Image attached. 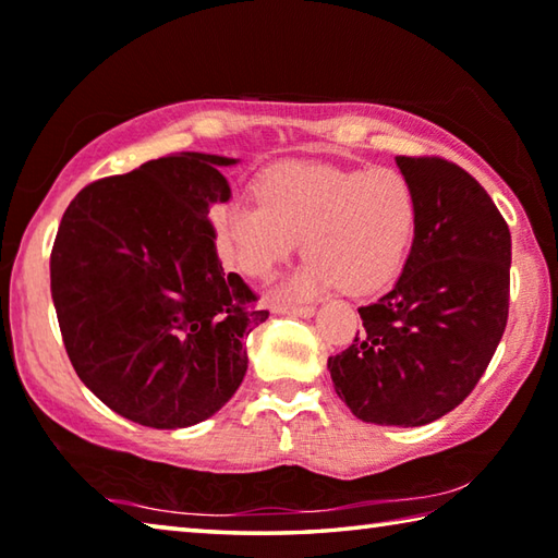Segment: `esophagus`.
<instances>
[{
	"label": "esophagus",
	"instance_id": "34e87169",
	"mask_svg": "<svg viewBox=\"0 0 558 558\" xmlns=\"http://www.w3.org/2000/svg\"><path fill=\"white\" fill-rule=\"evenodd\" d=\"M274 314H281V316H296V318H306V316H314L316 308L308 306V304H274Z\"/></svg>",
	"mask_w": 558,
	"mask_h": 558
}]
</instances>
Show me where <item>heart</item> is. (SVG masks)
<instances>
[{
    "label": "heart",
    "instance_id": "heart-1",
    "mask_svg": "<svg viewBox=\"0 0 558 558\" xmlns=\"http://www.w3.org/2000/svg\"><path fill=\"white\" fill-rule=\"evenodd\" d=\"M257 195L219 209L217 244L246 277L271 279L301 236L308 259L277 296H314L336 281L349 294H373L398 277L415 240V193L390 168L279 162Z\"/></svg>",
    "mask_w": 558,
    "mask_h": 558
}]
</instances>
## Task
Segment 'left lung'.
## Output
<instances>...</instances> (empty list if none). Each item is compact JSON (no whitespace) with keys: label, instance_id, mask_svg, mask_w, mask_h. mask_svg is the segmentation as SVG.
I'll return each instance as SVG.
<instances>
[{"label":"left lung","instance_id":"1","mask_svg":"<svg viewBox=\"0 0 558 558\" xmlns=\"http://www.w3.org/2000/svg\"><path fill=\"white\" fill-rule=\"evenodd\" d=\"M417 230L396 287L361 306L363 331L328 359L333 388L363 423L417 427L470 396L509 316L511 236L487 190L442 158H396Z\"/></svg>","mask_w":558,"mask_h":558}]
</instances>
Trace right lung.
Listing matches in <instances>:
<instances>
[{"label": "right lung", "instance_id": "right-lung-1", "mask_svg": "<svg viewBox=\"0 0 558 558\" xmlns=\"http://www.w3.org/2000/svg\"><path fill=\"white\" fill-rule=\"evenodd\" d=\"M234 158L178 153L86 185L61 217L51 299L76 376L113 413L158 430L215 415L269 318L217 257L209 209Z\"/></svg>", "mask_w": 558, "mask_h": 558}]
</instances>
